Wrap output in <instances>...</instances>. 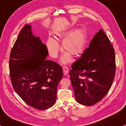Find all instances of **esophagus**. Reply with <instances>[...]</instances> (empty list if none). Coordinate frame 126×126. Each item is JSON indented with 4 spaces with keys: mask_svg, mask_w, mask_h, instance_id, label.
Returning a JSON list of instances; mask_svg holds the SVG:
<instances>
[{
    "mask_svg": "<svg viewBox=\"0 0 126 126\" xmlns=\"http://www.w3.org/2000/svg\"><path fill=\"white\" fill-rule=\"evenodd\" d=\"M63 75H66L68 73H69V69H68L67 66H63Z\"/></svg>",
    "mask_w": 126,
    "mask_h": 126,
    "instance_id": "obj_1",
    "label": "esophagus"
}]
</instances>
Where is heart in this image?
<instances>
[{
  "instance_id": "b5f03b06",
  "label": "heart",
  "mask_w": 126,
  "mask_h": 126,
  "mask_svg": "<svg viewBox=\"0 0 126 126\" xmlns=\"http://www.w3.org/2000/svg\"><path fill=\"white\" fill-rule=\"evenodd\" d=\"M69 32H63L58 34L60 36H66ZM85 43V34L83 30L77 29L68 35L62 42V47L66 52L61 58V62L66 63L71 61V55L76 57L83 52ZM47 46L49 54L53 58H56L60 51V46L57 41L52 38H49L47 41Z\"/></svg>"
}]
</instances>
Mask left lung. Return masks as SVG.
Segmentation results:
<instances>
[{"mask_svg": "<svg viewBox=\"0 0 126 126\" xmlns=\"http://www.w3.org/2000/svg\"><path fill=\"white\" fill-rule=\"evenodd\" d=\"M115 72L114 48L100 29L69 71L76 101L86 106L100 101L110 89Z\"/></svg>", "mask_w": 126, "mask_h": 126, "instance_id": "1", "label": "left lung"}]
</instances>
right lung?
<instances>
[{
    "label": "right lung",
    "mask_w": 126,
    "mask_h": 126,
    "mask_svg": "<svg viewBox=\"0 0 126 126\" xmlns=\"http://www.w3.org/2000/svg\"><path fill=\"white\" fill-rule=\"evenodd\" d=\"M26 24L18 34L10 52L9 71L13 89L29 106L44 110L55 104L63 68L46 60L48 49Z\"/></svg>",
    "instance_id": "obj_1"
}]
</instances>
